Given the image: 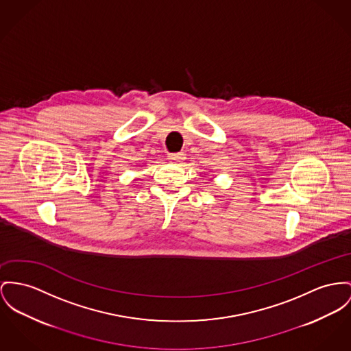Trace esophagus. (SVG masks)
Returning <instances> with one entry per match:
<instances>
[{"instance_id": "esophagus-1", "label": "esophagus", "mask_w": 351, "mask_h": 351, "mask_svg": "<svg viewBox=\"0 0 351 351\" xmlns=\"http://www.w3.org/2000/svg\"><path fill=\"white\" fill-rule=\"evenodd\" d=\"M169 160H171V162H181L182 160H185V154L181 153H171L169 154Z\"/></svg>"}]
</instances>
